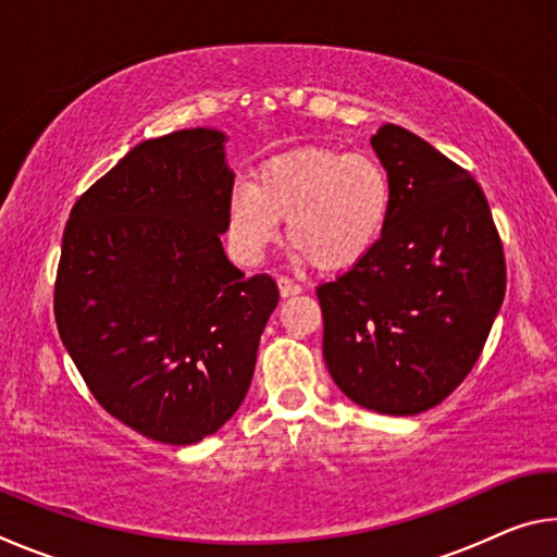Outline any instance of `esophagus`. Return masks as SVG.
Returning <instances> with one entry per match:
<instances>
[{
	"instance_id": "obj_1",
	"label": "esophagus",
	"mask_w": 557,
	"mask_h": 557,
	"mask_svg": "<svg viewBox=\"0 0 557 557\" xmlns=\"http://www.w3.org/2000/svg\"><path fill=\"white\" fill-rule=\"evenodd\" d=\"M277 289H280V297H292V295H299V292H301L297 282H292L289 277H277Z\"/></svg>"
}]
</instances>
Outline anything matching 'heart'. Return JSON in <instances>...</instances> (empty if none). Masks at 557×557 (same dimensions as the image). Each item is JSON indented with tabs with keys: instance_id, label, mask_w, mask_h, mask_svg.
<instances>
[{
	"instance_id": "obj_1",
	"label": "heart",
	"mask_w": 557,
	"mask_h": 557,
	"mask_svg": "<svg viewBox=\"0 0 557 557\" xmlns=\"http://www.w3.org/2000/svg\"><path fill=\"white\" fill-rule=\"evenodd\" d=\"M388 172L373 154L301 147L268 159L252 184L233 188L228 238L243 265H256L280 238L317 270L356 265L379 243L391 213Z\"/></svg>"
}]
</instances>
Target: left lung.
Segmentation results:
<instances>
[{
  "label": "left lung",
  "instance_id": "1",
  "mask_svg": "<svg viewBox=\"0 0 557 557\" xmlns=\"http://www.w3.org/2000/svg\"><path fill=\"white\" fill-rule=\"evenodd\" d=\"M371 145L391 178V213L369 256L317 287L324 361L361 408L418 414L474 369L504 301V248L467 169L398 125Z\"/></svg>",
  "mask_w": 557,
  "mask_h": 557
}]
</instances>
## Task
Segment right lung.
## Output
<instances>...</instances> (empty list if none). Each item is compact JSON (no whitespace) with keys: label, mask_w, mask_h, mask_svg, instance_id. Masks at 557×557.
Masks as SVG:
<instances>
[{"label":"right lung","mask_w":557,"mask_h":557,"mask_svg":"<svg viewBox=\"0 0 557 557\" xmlns=\"http://www.w3.org/2000/svg\"><path fill=\"white\" fill-rule=\"evenodd\" d=\"M225 135L196 127L132 147L75 201L53 312L112 418L194 445L240 408L280 292L225 258L235 174Z\"/></svg>","instance_id":"right-lung-1"}]
</instances>
